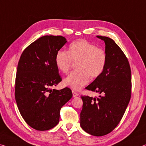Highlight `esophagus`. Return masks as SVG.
<instances>
[{
    "instance_id": "34e87169",
    "label": "esophagus",
    "mask_w": 146,
    "mask_h": 146,
    "mask_svg": "<svg viewBox=\"0 0 146 146\" xmlns=\"http://www.w3.org/2000/svg\"><path fill=\"white\" fill-rule=\"evenodd\" d=\"M72 94H73V97H76V96H79L78 93L75 92V91H72Z\"/></svg>"
}]
</instances>
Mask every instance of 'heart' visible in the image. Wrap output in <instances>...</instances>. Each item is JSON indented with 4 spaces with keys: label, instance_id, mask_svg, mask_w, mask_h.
Wrapping results in <instances>:
<instances>
[{
    "label": "heart",
    "instance_id": "obj_1",
    "mask_svg": "<svg viewBox=\"0 0 146 146\" xmlns=\"http://www.w3.org/2000/svg\"><path fill=\"white\" fill-rule=\"evenodd\" d=\"M73 61L77 62V70L64 78L63 83L74 90H79L89 83L90 76L95 79L102 74L106 66L107 54L102 48L80 39L70 44L68 51L59 50L55 57L57 68L64 74L70 70Z\"/></svg>",
    "mask_w": 146,
    "mask_h": 146
}]
</instances>
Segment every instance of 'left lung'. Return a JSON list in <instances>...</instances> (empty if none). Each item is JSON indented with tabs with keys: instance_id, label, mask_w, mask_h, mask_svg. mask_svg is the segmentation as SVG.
Masks as SVG:
<instances>
[{
	"instance_id": "left-lung-1",
	"label": "left lung",
	"mask_w": 146,
	"mask_h": 146,
	"mask_svg": "<svg viewBox=\"0 0 146 146\" xmlns=\"http://www.w3.org/2000/svg\"><path fill=\"white\" fill-rule=\"evenodd\" d=\"M106 44L107 61L102 74L85 88L99 98L82 96L80 125L85 132L101 137L111 133L122 118L131 94V72L128 59L111 38L97 35Z\"/></svg>"
}]
</instances>
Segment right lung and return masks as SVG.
I'll list each match as a JSON object with an SVG mask.
<instances>
[{
    "mask_svg": "<svg viewBox=\"0 0 146 146\" xmlns=\"http://www.w3.org/2000/svg\"><path fill=\"white\" fill-rule=\"evenodd\" d=\"M66 42L61 35L42 36L26 48L18 63L15 100L24 120L37 131L54 127L61 107L72 97L68 87L51 89L62 80L55 57Z\"/></svg>",
    "mask_w": 146,
    "mask_h": 146,
    "instance_id": "right-lung-1",
    "label": "right lung"
}]
</instances>
